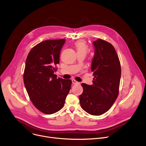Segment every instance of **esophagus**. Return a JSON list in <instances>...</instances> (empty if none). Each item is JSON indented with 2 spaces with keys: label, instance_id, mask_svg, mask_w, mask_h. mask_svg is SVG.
Here are the masks:
<instances>
[{
  "label": "esophagus",
  "instance_id": "esophagus-1",
  "mask_svg": "<svg viewBox=\"0 0 146 146\" xmlns=\"http://www.w3.org/2000/svg\"><path fill=\"white\" fill-rule=\"evenodd\" d=\"M72 82H73V84H80L79 82L75 80H72Z\"/></svg>",
  "mask_w": 146,
  "mask_h": 146
}]
</instances>
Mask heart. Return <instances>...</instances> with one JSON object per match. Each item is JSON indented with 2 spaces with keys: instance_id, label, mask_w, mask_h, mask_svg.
I'll return each instance as SVG.
<instances>
[{
  "instance_id": "b5f03b06",
  "label": "heart",
  "mask_w": 146,
  "mask_h": 146,
  "mask_svg": "<svg viewBox=\"0 0 146 146\" xmlns=\"http://www.w3.org/2000/svg\"><path fill=\"white\" fill-rule=\"evenodd\" d=\"M74 45L77 50V53H84L85 54L88 51V47L86 41L83 40H78L75 41Z\"/></svg>"
}]
</instances>
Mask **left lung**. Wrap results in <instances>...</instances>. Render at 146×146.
<instances>
[{
    "instance_id": "1",
    "label": "left lung",
    "mask_w": 146,
    "mask_h": 146,
    "mask_svg": "<svg viewBox=\"0 0 146 146\" xmlns=\"http://www.w3.org/2000/svg\"><path fill=\"white\" fill-rule=\"evenodd\" d=\"M93 44V84L82 83L83 92L79 99L84 111L93 115H100L110 109L118 97L121 69L119 59L111 44L98 38Z\"/></svg>"
}]
</instances>
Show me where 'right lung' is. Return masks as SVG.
Returning <instances> with one entry per match:
<instances>
[{
    "label": "right lung",
    "mask_w": 146,
    "mask_h": 146,
    "mask_svg": "<svg viewBox=\"0 0 146 146\" xmlns=\"http://www.w3.org/2000/svg\"><path fill=\"white\" fill-rule=\"evenodd\" d=\"M65 38L48 40L36 45L29 52L24 73V82L33 105L46 114L63 108L72 85L71 80L57 78L54 74Z\"/></svg>",
    "instance_id": "obj_1"
}]
</instances>
